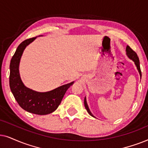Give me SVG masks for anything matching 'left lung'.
<instances>
[{
	"instance_id": "1",
	"label": "left lung",
	"mask_w": 148,
	"mask_h": 148,
	"mask_svg": "<svg viewBox=\"0 0 148 148\" xmlns=\"http://www.w3.org/2000/svg\"><path fill=\"white\" fill-rule=\"evenodd\" d=\"M126 53H127V56L128 58H129L130 60H133L134 63H135L136 67H137V70H138V72L139 73V75H140V77L141 78V69H140V64H139V58L138 56H137V55L135 51L132 50V49L130 48L129 46H127L126 47ZM84 107H85L86 111L88 114H90V116L92 117L95 118L94 116L93 115H92V114L91 113V112L89 110V108H88V106L87 105V103H86V97H84Z\"/></svg>"
}]
</instances>
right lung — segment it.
Segmentation results:
<instances>
[{"label": "right lung", "instance_id": "right-lung-1", "mask_svg": "<svg viewBox=\"0 0 148 148\" xmlns=\"http://www.w3.org/2000/svg\"><path fill=\"white\" fill-rule=\"evenodd\" d=\"M36 37L23 41L16 49L10 63L9 85L15 100L25 111L38 115H46L57 110L67 90L74 82L64 84L47 92H38L24 85L19 74V63L25 47Z\"/></svg>", "mask_w": 148, "mask_h": 148}]
</instances>
